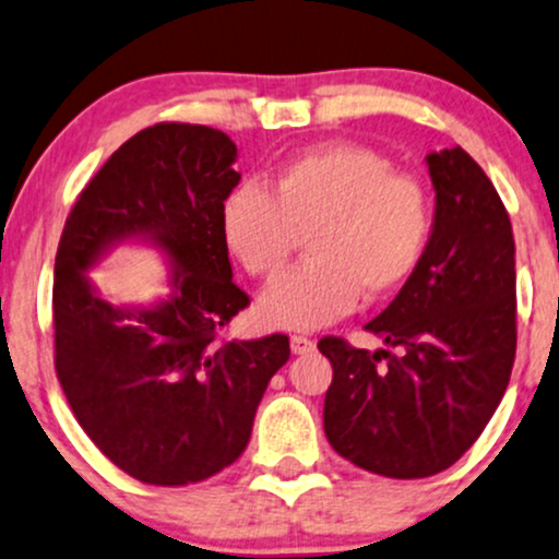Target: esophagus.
Segmentation results:
<instances>
[{"label":"esophagus","instance_id":"esophagus-1","mask_svg":"<svg viewBox=\"0 0 559 559\" xmlns=\"http://www.w3.org/2000/svg\"><path fill=\"white\" fill-rule=\"evenodd\" d=\"M314 350V341L304 335H292V353L294 356H304V353H312Z\"/></svg>","mask_w":559,"mask_h":559}]
</instances>
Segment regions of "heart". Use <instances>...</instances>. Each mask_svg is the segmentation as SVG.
<instances>
[{
	"instance_id": "1",
	"label": "heart",
	"mask_w": 559,
	"mask_h": 559,
	"mask_svg": "<svg viewBox=\"0 0 559 559\" xmlns=\"http://www.w3.org/2000/svg\"><path fill=\"white\" fill-rule=\"evenodd\" d=\"M224 242L247 273L273 278L309 235V260L260 296L267 324L317 330L405 284L426 255L430 211L413 178L390 159L332 144L286 162L271 190L245 182L222 209Z\"/></svg>"
}]
</instances>
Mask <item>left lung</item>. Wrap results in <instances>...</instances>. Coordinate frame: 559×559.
I'll use <instances>...</instances> for the list:
<instances>
[{"label":"left lung","mask_w":559,"mask_h":559,"mask_svg":"<svg viewBox=\"0 0 559 559\" xmlns=\"http://www.w3.org/2000/svg\"><path fill=\"white\" fill-rule=\"evenodd\" d=\"M436 190L426 255L366 330L390 348L322 337L330 447L394 479L449 469L503 400L515 358V245L508 211L462 146L426 157Z\"/></svg>","instance_id":"1"}]
</instances>
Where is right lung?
Instances as JSON below:
<instances>
[{
  "instance_id": "1",
  "label": "right lung",
  "mask_w": 559,
  "mask_h": 559,
  "mask_svg": "<svg viewBox=\"0 0 559 559\" xmlns=\"http://www.w3.org/2000/svg\"><path fill=\"white\" fill-rule=\"evenodd\" d=\"M224 131L157 123L131 136L76 198L53 267L56 377L97 449L146 485L201 483L242 454L286 335L218 341L250 299L231 281L222 209L239 173ZM168 258L170 294L103 300L86 273L118 243Z\"/></svg>"
}]
</instances>
